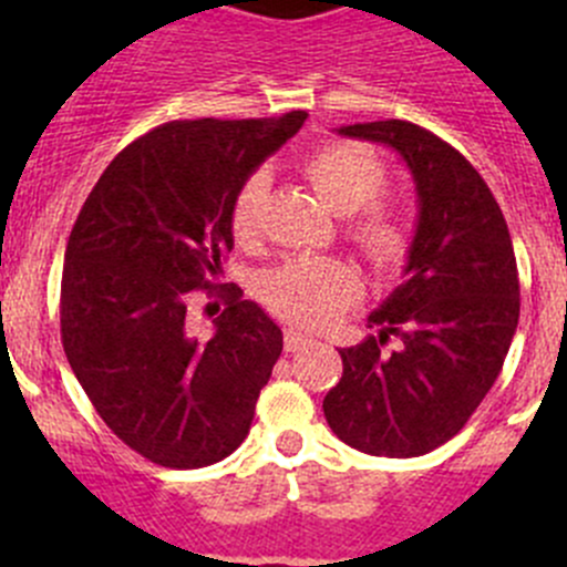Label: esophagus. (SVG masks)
Listing matches in <instances>:
<instances>
[{"label":"esophagus","instance_id":"1","mask_svg":"<svg viewBox=\"0 0 567 567\" xmlns=\"http://www.w3.org/2000/svg\"><path fill=\"white\" fill-rule=\"evenodd\" d=\"M310 337L305 334V331H299V329H288L285 331V351H290V353H296V351H301V348L305 346H310Z\"/></svg>","mask_w":567,"mask_h":567}]
</instances>
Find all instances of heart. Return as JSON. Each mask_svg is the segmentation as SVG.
<instances>
[{"label":"heart","instance_id":"b5f03b06","mask_svg":"<svg viewBox=\"0 0 567 567\" xmlns=\"http://www.w3.org/2000/svg\"><path fill=\"white\" fill-rule=\"evenodd\" d=\"M301 169L331 210L342 216L353 214L348 236L375 268L394 271L403 266L414 236L403 210L379 199L390 173L370 147L357 142H331L312 153ZM266 192L268 175L251 173L233 194L230 230L238 244L255 241L260 233ZM359 293V274L334 257H293L262 279L268 307L282 320L310 329L334 323Z\"/></svg>","mask_w":567,"mask_h":567}]
</instances>
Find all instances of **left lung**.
<instances>
[{"mask_svg":"<svg viewBox=\"0 0 567 567\" xmlns=\"http://www.w3.org/2000/svg\"><path fill=\"white\" fill-rule=\"evenodd\" d=\"M340 134L400 153L420 216L405 282L370 312L379 334L340 348L342 379L323 414L348 447L416 458L466 425L505 364L522 307L516 251L499 203L453 145L405 120Z\"/></svg>","mask_w":567,"mask_h":567,"instance_id":"8db88e82","label":"left lung"}]
</instances>
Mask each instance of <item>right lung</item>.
Segmentation results:
<instances>
[{"label": "right lung", "mask_w": 567, "mask_h": 567, "mask_svg": "<svg viewBox=\"0 0 567 567\" xmlns=\"http://www.w3.org/2000/svg\"><path fill=\"white\" fill-rule=\"evenodd\" d=\"M305 120L158 125L114 156L79 210L62 266V348L109 431L158 466H210L247 439L282 331L238 285H221L230 203ZM192 289L226 299L208 341L187 329Z\"/></svg>", "instance_id": "add662e5"}]
</instances>
